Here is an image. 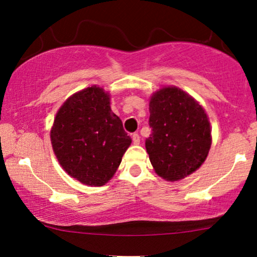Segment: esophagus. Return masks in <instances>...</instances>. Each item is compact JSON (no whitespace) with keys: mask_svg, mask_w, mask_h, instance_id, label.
<instances>
[{"mask_svg":"<svg viewBox=\"0 0 257 257\" xmlns=\"http://www.w3.org/2000/svg\"><path fill=\"white\" fill-rule=\"evenodd\" d=\"M132 139H133V144H134V145H139V144H140V137H139V134H133Z\"/></svg>","mask_w":257,"mask_h":257,"instance_id":"esophagus-1","label":"esophagus"}]
</instances>
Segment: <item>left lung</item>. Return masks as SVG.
Listing matches in <instances>:
<instances>
[{
  "label": "left lung",
  "mask_w": 257,
  "mask_h": 257,
  "mask_svg": "<svg viewBox=\"0 0 257 257\" xmlns=\"http://www.w3.org/2000/svg\"><path fill=\"white\" fill-rule=\"evenodd\" d=\"M152 134L145 146L156 174L179 181L199 169L211 146V128L203 106L175 85L163 87L150 99Z\"/></svg>",
  "instance_id": "8db88e82"
}]
</instances>
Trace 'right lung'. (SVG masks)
Segmentation results:
<instances>
[{"label":"right lung","instance_id":"obj_1","mask_svg":"<svg viewBox=\"0 0 257 257\" xmlns=\"http://www.w3.org/2000/svg\"><path fill=\"white\" fill-rule=\"evenodd\" d=\"M51 141L61 168L81 184L104 186L118 169L132 139L110 106V93L91 85L57 112Z\"/></svg>","mask_w":257,"mask_h":257}]
</instances>
